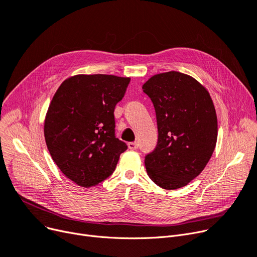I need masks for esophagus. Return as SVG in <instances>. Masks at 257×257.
<instances>
[{"instance_id": "1", "label": "esophagus", "mask_w": 257, "mask_h": 257, "mask_svg": "<svg viewBox=\"0 0 257 257\" xmlns=\"http://www.w3.org/2000/svg\"><path fill=\"white\" fill-rule=\"evenodd\" d=\"M138 147H139V144L137 143V142H134V143H129L128 144V148L130 150H137L138 149Z\"/></svg>"}]
</instances>
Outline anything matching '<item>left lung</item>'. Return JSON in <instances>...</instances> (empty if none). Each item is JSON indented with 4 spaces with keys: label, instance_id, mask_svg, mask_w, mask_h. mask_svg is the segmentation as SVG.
<instances>
[{
    "label": "left lung",
    "instance_id": "8db88e82",
    "mask_svg": "<svg viewBox=\"0 0 257 257\" xmlns=\"http://www.w3.org/2000/svg\"><path fill=\"white\" fill-rule=\"evenodd\" d=\"M143 90L153 102L158 142L145 157L148 176L165 190H177L204 170L218 139V118L208 90L186 74L152 76Z\"/></svg>",
    "mask_w": 257,
    "mask_h": 257
}]
</instances>
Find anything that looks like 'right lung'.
<instances>
[{
  "label": "right lung",
  "mask_w": 257,
  "mask_h": 257,
  "mask_svg": "<svg viewBox=\"0 0 257 257\" xmlns=\"http://www.w3.org/2000/svg\"><path fill=\"white\" fill-rule=\"evenodd\" d=\"M129 82V77L76 75L54 94L45 118L46 144L54 163L79 186L109 177L127 150L114 136L113 112Z\"/></svg>",
  "instance_id": "add662e5"
}]
</instances>
